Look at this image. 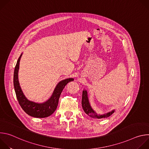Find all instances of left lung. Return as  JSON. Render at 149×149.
<instances>
[{"label":"left lung","mask_w":149,"mask_h":149,"mask_svg":"<svg viewBox=\"0 0 149 149\" xmlns=\"http://www.w3.org/2000/svg\"><path fill=\"white\" fill-rule=\"evenodd\" d=\"M82 107L84 111L87 115H88L90 117L94 118H107L110 117L111 115H112L114 112L115 110H113L111 111L105 113L104 114H99L92 108L91 105L89 101V98L88 97V93L87 91L86 90H84L82 91Z\"/></svg>","instance_id":"1"}]
</instances>
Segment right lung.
Masks as SVG:
<instances>
[{"mask_svg":"<svg viewBox=\"0 0 149 149\" xmlns=\"http://www.w3.org/2000/svg\"><path fill=\"white\" fill-rule=\"evenodd\" d=\"M22 55V54H21L17 59L13 75V86L17 101L20 107L29 116L36 118L47 117L53 114L56 110L58 104L59 98L63 89L68 82L74 81V79L69 78L59 82L55 88L51 97L45 102L38 103L30 101L24 95L20 88L18 80L19 62Z\"/></svg>","mask_w":149,"mask_h":149,"instance_id":"add662e5","label":"right lung"}]
</instances>
